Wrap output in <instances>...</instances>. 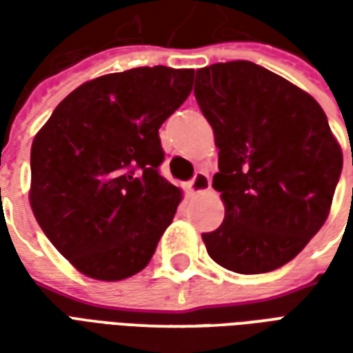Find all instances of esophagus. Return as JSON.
<instances>
[{"mask_svg":"<svg viewBox=\"0 0 353 353\" xmlns=\"http://www.w3.org/2000/svg\"><path fill=\"white\" fill-rule=\"evenodd\" d=\"M210 187H212V181H210V176H208L206 172H196L192 179L187 183V191L192 192V194H199V192H206L210 191Z\"/></svg>","mask_w":353,"mask_h":353,"instance_id":"34e87169","label":"esophagus"}]
</instances>
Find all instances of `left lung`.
Listing matches in <instances>:
<instances>
[{"label": "left lung", "instance_id": "1", "mask_svg": "<svg viewBox=\"0 0 353 353\" xmlns=\"http://www.w3.org/2000/svg\"><path fill=\"white\" fill-rule=\"evenodd\" d=\"M194 98L215 134L225 219L204 232L210 257L238 274L303 252L333 202L342 151L310 94L248 60L196 70ZM353 166V154H352Z\"/></svg>", "mask_w": 353, "mask_h": 353}]
</instances>
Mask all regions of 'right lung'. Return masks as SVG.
I'll return each mask as SVG.
<instances>
[{"label": "right lung", "mask_w": 353, "mask_h": 353, "mask_svg": "<svg viewBox=\"0 0 353 353\" xmlns=\"http://www.w3.org/2000/svg\"><path fill=\"white\" fill-rule=\"evenodd\" d=\"M194 70L101 75L58 103L32 143L30 204L79 272L117 281L143 270L181 202L161 176L159 128L191 94Z\"/></svg>", "instance_id": "add662e5"}]
</instances>
